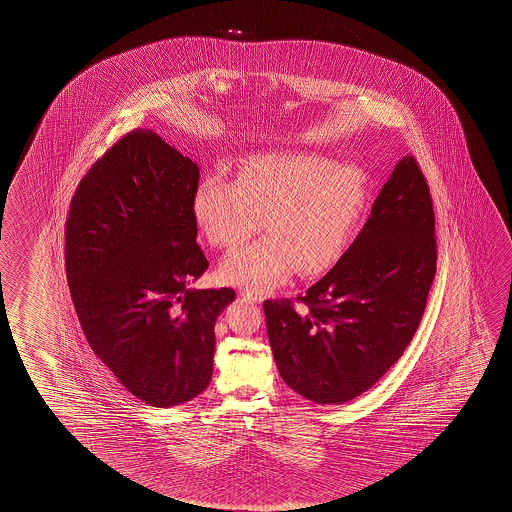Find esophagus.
<instances>
[{
	"instance_id": "obj_1",
	"label": "esophagus",
	"mask_w": 512,
	"mask_h": 512,
	"mask_svg": "<svg viewBox=\"0 0 512 512\" xmlns=\"http://www.w3.org/2000/svg\"><path fill=\"white\" fill-rule=\"evenodd\" d=\"M241 296H243L246 302L250 303H260L262 302V296L259 293H255V291H250V289H246V291H241Z\"/></svg>"
}]
</instances>
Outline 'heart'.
<instances>
[{"label":"heart","mask_w":512,"mask_h":512,"mask_svg":"<svg viewBox=\"0 0 512 512\" xmlns=\"http://www.w3.org/2000/svg\"><path fill=\"white\" fill-rule=\"evenodd\" d=\"M366 205L357 168L314 153H264L244 160L235 182L203 178L193 194L196 225L212 246L232 250L219 266L227 284L266 289L293 269L312 277L330 268L350 241Z\"/></svg>","instance_id":"b5f03b06"}]
</instances>
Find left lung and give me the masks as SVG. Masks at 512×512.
Instances as JSON below:
<instances>
[{
  "instance_id": "left-lung-1",
  "label": "left lung",
  "mask_w": 512,
  "mask_h": 512,
  "mask_svg": "<svg viewBox=\"0 0 512 512\" xmlns=\"http://www.w3.org/2000/svg\"><path fill=\"white\" fill-rule=\"evenodd\" d=\"M436 219L427 180L403 157L352 246L291 300H266L269 344L285 384L310 402H350L402 357L436 277Z\"/></svg>"
}]
</instances>
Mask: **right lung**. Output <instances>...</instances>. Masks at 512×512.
<instances>
[{"label": "right lung", "instance_id": "1", "mask_svg": "<svg viewBox=\"0 0 512 512\" xmlns=\"http://www.w3.org/2000/svg\"><path fill=\"white\" fill-rule=\"evenodd\" d=\"M198 180L193 160L137 128L94 162L69 207L66 275L85 339L151 407L209 386L214 325L235 298L189 289L209 268L191 207Z\"/></svg>", "mask_w": 512, "mask_h": 512}]
</instances>
